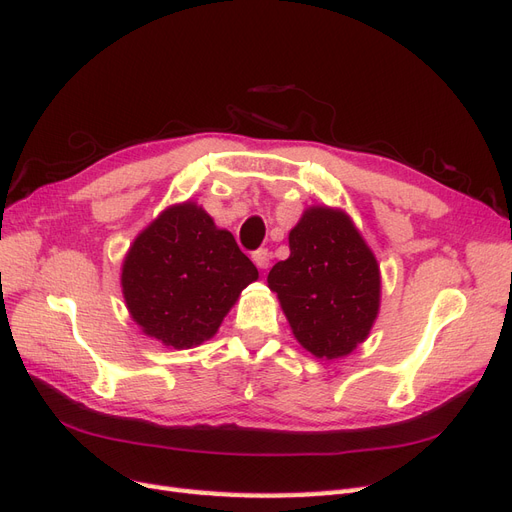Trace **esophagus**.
Listing matches in <instances>:
<instances>
[{"instance_id":"1","label":"esophagus","mask_w":512,"mask_h":512,"mask_svg":"<svg viewBox=\"0 0 512 512\" xmlns=\"http://www.w3.org/2000/svg\"><path fill=\"white\" fill-rule=\"evenodd\" d=\"M252 260H254V265H256L258 269H267L269 262H271V252L267 250V247H260V250H256V252L252 254Z\"/></svg>"}]
</instances>
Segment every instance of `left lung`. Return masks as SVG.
Returning a JSON list of instances; mask_svg holds the SVG:
<instances>
[{
	"mask_svg": "<svg viewBox=\"0 0 512 512\" xmlns=\"http://www.w3.org/2000/svg\"><path fill=\"white\" fill-rule=\"evenodd\" d=\"M290 256L269 271L297 342L318 359L363 344L380 309V267L344 211L309 207L288 235Z\"/></svg>",
	"mask_w": 512,
	"mask_h": 512,
	"instance_id": "left-lung-1",
	"label": "left lung"
}]
</instances>
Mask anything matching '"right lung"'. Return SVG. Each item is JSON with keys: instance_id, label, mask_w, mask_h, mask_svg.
I'll list each match as a JSON object with an SVG mask.
<instances>
[{"instance_id": "1", "label": "right lung", "mask_w": 512, "mask_h": 512, "mask_svg": "<svg viewBox=\"0 0 512 512\" xmlns=\"http://www.w3.org/2000/svg\"><path fill=\"white\" fill-rule=\"evenodd\" d=\"M258 269L196 203L164 209L134 239L121 267L132 320L145 335L183 350L218 333Z\"/></svg>"}]
</instances>
